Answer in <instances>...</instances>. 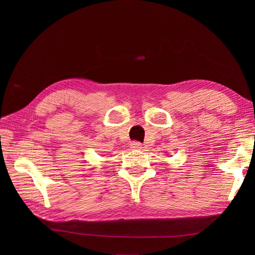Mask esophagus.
Returning <instances> with one entry per match:
<instances>
[{"label": "esophagus", "mask_w": 255, "mask_h": 255, "mask_svg": "<svg viewBox=\"0 0 255 255\" xmlns=\"http://www.w3.org/2000/svg\"><path fill=\"white\" fill-rule=\"evenodd\" d=\"M130 148L131 149H134V150H140L142 148V144L140 143V142H132L131 144H130Z\"/></svg>", "instance_id": "1"}]
</instances>
